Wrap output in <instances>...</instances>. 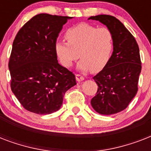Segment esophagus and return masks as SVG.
<instances>
[{
	"label": "esophagus",
	"mask_w": 151,
	"mask_h": 151,
	"mask_svg": "<svg viewBox=\"0 0 151 151\" xmlns=\"http://www.w3.org/2000/svg\"><path fill=\"white\" fill-rule=\"evenodd\" d=\"M76 80L78 81H82L85 80V78L81 74H76Z\"/></svg>",
	"instance_id": "esophagus-1"
}]
</instances>
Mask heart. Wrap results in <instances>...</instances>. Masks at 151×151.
I'll return each mask as SVG.
<instances>
[{
	"instance_id": "b5f03b06",
	"label": "heart",
	"mask_w": 151,
	"mask_h": 151,
	"mask_svg": "<svg viewBox=\"0 0 151 151\" xmlns=\"http://www.w3.org/2000/svg\"><path fill=\"white\" fill-rule=\"evenodd\" d=\"M67 43L58 41L55 52L59 63L70 67L80 56L78 69L81 71L92 70L97 73L105 68L110 61L114 46L112 32L106 27L81 22L69 28L65 33Z\"/></svg>"
}]
</instances>
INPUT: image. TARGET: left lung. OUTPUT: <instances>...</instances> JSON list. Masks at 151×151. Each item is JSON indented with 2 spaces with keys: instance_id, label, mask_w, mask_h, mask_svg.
I'll list each match as a JSON object with an SVG mask.
<instances>
[{
  "instance_id": "left-lung-1",
  "label": "left lung",
  "mask_w": 151,
  "mask_h": 151,
  "mask_svg": "<svg viewBox=\"0 0 151 151\" xmlns=\"http://www.w3.org/2000/svg\"><path fill=\"white\" fill-rule=\"evenodd\" d=\"M88 19L105 25L112 32L114 41L110 61L93 77L98 91L91 104L100 114H117L129 106L138 91L142 68L138 44L126 27L114 16L99 15L91 16Z\"/></svg>"
}]
</instances>
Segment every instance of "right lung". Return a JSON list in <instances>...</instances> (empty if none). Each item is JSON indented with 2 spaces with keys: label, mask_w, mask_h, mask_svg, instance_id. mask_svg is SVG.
Returning a JSON list of instances; mask_svg holds the SVG:
<instances>
[{
  "label": "right lung",
  "mask_w": 151,
  "mask_h": 151,
  "mask_svg": "<svg viewBox=\"0 0 151 151\" xmlns=\"http://www.w3.org/2000/svg\"><path fill=\"white\" fill-rule=\"evenodd\" d=\"M72 18L38 14L13 41L8 63L11 88L28 111L49 114L59 110L65 92L77 84L74 74L58 63L55 52L59 34Z\"/></svg>",
  "instance_id": "1"
}]
</instances>
